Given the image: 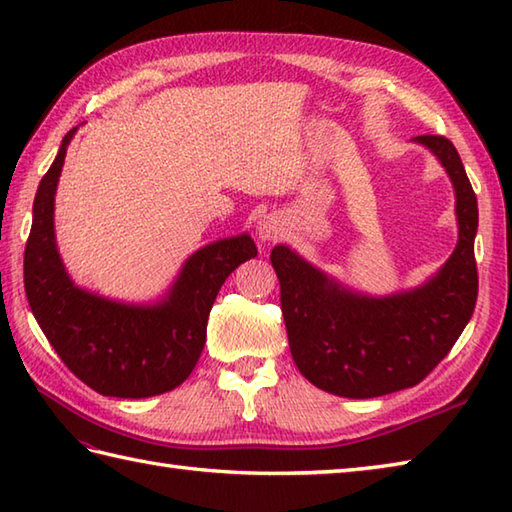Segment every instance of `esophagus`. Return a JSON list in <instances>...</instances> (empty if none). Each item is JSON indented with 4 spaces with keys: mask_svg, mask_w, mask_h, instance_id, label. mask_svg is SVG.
I'll use <instances>...</instances> for the list:
<instances>
[{
    "mask_svg": "<svg viewBox=\"0 0 512 512\" xmlns=\"http://www.w3.org/2000/svg\"><path fill=\"white\" fill-rule=\"evenodd\" d=\"M257 235L262 242H275V239L284 237V224H281L279 217L266 215L264 220H259L257 224Z\"/></svg>",
    "mask_w": 512,
    "mask_h": 512,
    "instance_id": "34e87169",
    "label": "esophagus"
}]
</instances>
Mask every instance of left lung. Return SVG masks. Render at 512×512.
Listing matches in <instances>:
<instances>
[{
    "label": "left lung",
    "instance_id": "8db88e82",
    "mask_svg": "<svg viewBox=\"0 0 512 512\" xmlns=\"http://www.w3.org/2000/svg\"><path fill=\"white\" fill-rule=\"evenodd\" d=\"M453 180L460 239L429 284L385 299L354 295L286 246L270 253L290 352L314 387L376 398L418 385L460 339L477 301V198L449 138L418 136Z\"/></svg>",
    "mask_w": 512,
    "mask_h": 512
}]
</instances>
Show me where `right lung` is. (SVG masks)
Instances as JSON below:
<instances>
[{"instance_id": "add662e5", "label": "right lung", "mask_w": 512, "mask_h": 512, "mask_svg": "<svg viewBox=\"0 0 512 512\" xmlns=\"http://www.w3.org/2000/svg\"><path fill=\"white\" fill-rule=\"evenodd\" d=\"M65 134L32 206L24 286L39 328L70 372L103 396L147 398L189 378L206 341V321L226 277L257 255L248 235L200 248L158 306H125L76 288L54 244V193L70 140Z\"/></svg>"}]
</instances>
